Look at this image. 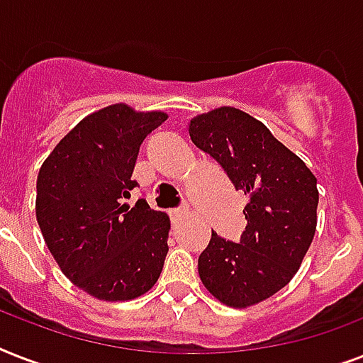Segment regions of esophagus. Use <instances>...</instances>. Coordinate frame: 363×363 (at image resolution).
Wrapping results in <instances>:
<instances>
[{"label":"esophagus","mask_w":363,"mask_h":363,"mask_svg":"<svg viewBox=\"0 0 363 363\" xmlns=\"http://www.w3.org/2000/svg\"><path fill=\"white\" fill-rule=\"evenodd\" d=\"M188 215H190V211H188V207H179V209H173V211H171V216H173L175 220H181V218H186Z\"/></svg>","instance_id":"esophagus-1"}]
</instances>
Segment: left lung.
<instances>
[{
    "mask_svg": "<svg viewBox=\"0 0 363 363\" xmlns=\"http://www.w3.org/2000/svg\"><path fill=\"white\" fill-rule=\"evenodd\" d=\"M192 143L248 196L239 242L213 232L198 271L218 301L245 309L292 281L316 230L318 190L311 169L259 121L220 107L190 121Z\"/></svg>",
    "mask_w": 363,
    "mask_h": 363,
    "instance_id": "left-lung-1",
    "label": "left lung"
}]
</instances>
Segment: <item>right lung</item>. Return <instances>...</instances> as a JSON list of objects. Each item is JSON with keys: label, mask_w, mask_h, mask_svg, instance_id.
<instances>
[{"label": "right lung", "mask_w": 363, "mask_h": 363, "mask_svg": "<svg viewBox=\"0 0 363 363\" xmlns=\"http://www.w3.org/2000/svg\"><path fill=\"white\" fill-rule=\"evenodd\" d=\"M165 113L111 105L82 118L37 177L35 215L48 250L73 284L105 301H125L156 284L167 256L169 216L147 199L125 203L139 147Z\"/></svg>", "instance_id": "obj_1"}]
</instances>
